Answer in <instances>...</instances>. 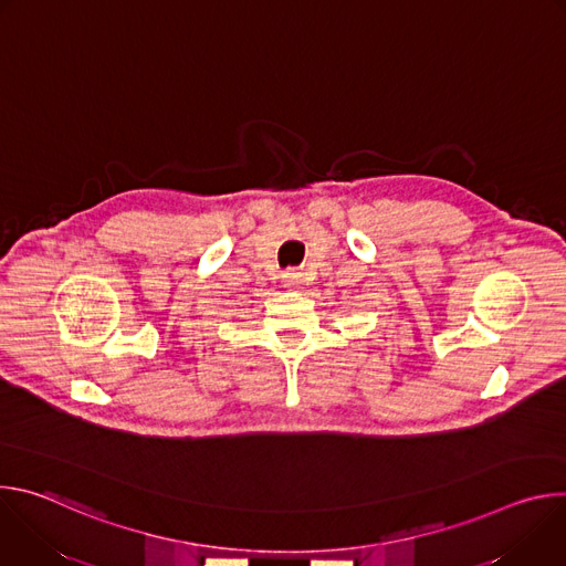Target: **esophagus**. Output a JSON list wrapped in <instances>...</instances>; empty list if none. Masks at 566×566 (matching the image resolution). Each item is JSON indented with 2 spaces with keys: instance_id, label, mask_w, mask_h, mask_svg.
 I'll return each instance as SVG.
<instances>
[{
  "instance_id": "1",
  "label": "esophagus",
  "mask_w": 566,
  "mask_h": 566,
  "mask_svg": "<svg viewBox=\"0 0 566 566\" xmlns=\"http://www.w3.org/2000/svg\"><path fill=\"white\" fill-rule=\"evenodd\" d=\"M300 277H302L300 273H293V271L286 273V275H284V286H286V289H297L300 282H302Z\"/></svg>"
}]
</instances>
